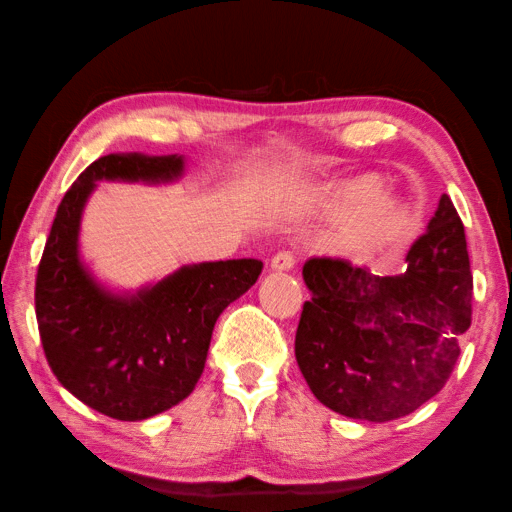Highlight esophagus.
<instances>
[{
  "mask_svg": "<svg viewBox=\"0 0 512 512\" xmlns=\"http://www.w3.org/2000/svg\"><path fill=\"white\" fill-rule=\"evenodd\" d=\"M295 255L291 253V250H282V253H277L273 259H271V268L273 271H291V268L295 266Z\"/></svg>",
  "mask_w": 512,
  "mask_h": 512,
  "instance_id": "obj_1",
  "label": "esophagus"
}]
</instances>
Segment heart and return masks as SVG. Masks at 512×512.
<instances>
[{"instance_id":"heart-1","label":"heart","mask_w":512,"mask_h":512,"mask_svg":"<svg viewBox=\"0 0 512 512\" xmlns=\"http://www.w3.org/2000/svg\"><path fill=\"white\" fill-rule=\"evenodd\" d=\"M331 210L347 215L340 221L336 244L342 253L358 262H371L412 235L414 215L405 203L387 190L380 174L365 172L342 181L333 194Z\"/></svg>"}]
</instances>
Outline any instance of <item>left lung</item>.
<instances>
[{
	"label": "left lung",
	"mask_w": 512,
	"mask_h": 512,
	"mask_svg": "<svg viewBox=\"0 0 512 512\" xmlns=\"http://www.w3.org/2000/svg\"><path fill=\"white\" fill-rule=\"evenodd\" d=\"M401 275L311 257L295 358L329 410L385 423L418 410L448 383L472 320L466 232L443 194Z\"/></svg>",
	"instance_id": "obj_1"
}]
</instances>
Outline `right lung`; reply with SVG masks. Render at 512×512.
Segmentation results:
<instances>
[{
	"mask_svg": "<svg viewBox=\"0 0 512 512\" xmlns=\"http://www.w3.org/2000/svg\"><path fill=\"white\" fill-rule=\"evenodd\" d=\"M179 154H107L71 185L37 266L35 315L44 356L69 392L105 416L143 421L192 394L215 322L257 282L259 259L183 266L136 293H111L82 264V210L98 181L170 183Z\"/></svg>",
	"mask_w": 512,
	"mask_h": 512,
	"instance_id": "obj_1",
	"label": "right lung"
}]
</instances>
